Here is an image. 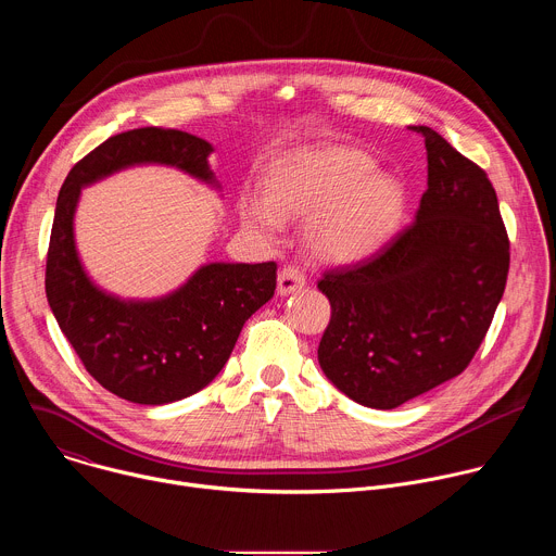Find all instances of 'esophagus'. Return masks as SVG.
Instances as JSON below:
<instances>
[{"instance_id": "34e87169", "label": "esophagus", "mask_w": 556, "mask_h": 556, "mask_svg": "<svg viewBox=\"0 0 556 556\" xmlns=\"http://www.w3.org/2000/svg\"><path fill=\"white\" fill-rule=\"evenodd\" d=\"M305 286V273L290 264V266H283L281 273H279V279H277V292L283 296V294H290V292H296Z\"/></svg>"}]
</instances>
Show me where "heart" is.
Wrapping results in <instances>:
<instances>
[{"mask_svg":"<svg viewBox=\"0 0 556 556\" xmlns=\"http://www.w3.org/2000/svg\"><path fill=\"white\" fill-rule=\"evenodd\" d=\"M244 222L277 237L283 215L309 217L307 244L328 262H354L380 249L405 213V187L376 172L374 157L350 147L299 149L266 176V195L240 200Z\"/></svg>","mask_w":556,"mask_h":556,"instance_id":"heart-1","label":"heart"}]
</instances>
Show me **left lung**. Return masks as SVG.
I'll return each mask as SVG.
<instances>
[{
    "mask_svg": "<svg viewBox=\"0 0 556 556\" xmlns=\"http://www.w3.org/2000/svg\"><path fill=\"white\" fill-rule=\"evenodd\" d=\"M416 219L371 257L319 279L332 316L324 374L348 399L393 409L455 378L480 350L502 301L510 242L482 167L431 127Z\"/></svg>",
    "mask_w": 556,
    "mask_h": 556,
    "instance_id": "8db88e82",
    "label": "left lung"
}]
</instances>
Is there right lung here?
Masks as SVG:
<instances>
[{
	"label": "right lung",
	"mask_w": 556,
	"mask_h": 556,
	"mask_svg": "<svg viewBox=\"0 0 556 556\" xmlns=\"http://www.w3.org/2000/svg\"><path fill=\"white\" fill-rule=\"evenodd\" d=\"M213 147L187 131L140 127L78 161L56 198L46 260L54 319L90 376L123 401L167 405L204 389L226 365L244 324L275 294L277 264H206L176 292L123 301L97 288L74 247L81 189L131 165H169L215 185Z\"/></svg>",
	"instance_id": "right-lung-1"
}]
</instances>
